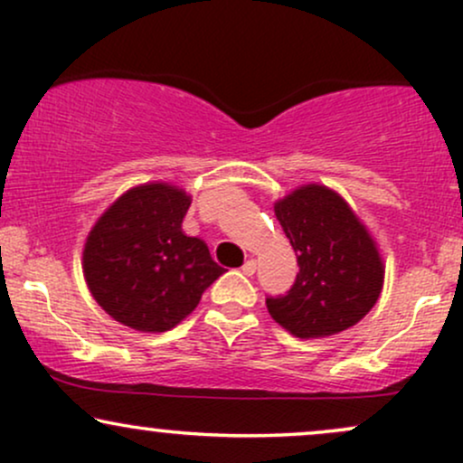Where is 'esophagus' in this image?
I'll use <instances>...</instances> for the list:
<instances>
[{"label":"esophagus","instance_id":"1","mask_svg":"<svg viewBox=\"0 0 463 463\" xmlns=\"http://www.w3.org/2000/svg\"><path fill=\"white\" fill-rule=\"evenodd\" d=\"M243 274L246 276H252L254 272H257V261H254V259H248L246 263H243Z\"/></svg>","mask_w":463,"mask_h":463}]
</instances>
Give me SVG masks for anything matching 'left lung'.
<instances>
[{"label": "left lung", "instance_id": "8db88e82", "mask_svg": "<svg viewBox=\"0 0 463 463\" xmlns=\"http://www.w3.org/2000/svg\"><path fill=\"white\" fill-rule=\"evenodd\" d=\"M300 272L285 296L268 298L269 316L300 339L331 337L368 316L383 289L376 241L337 191L311 183L274 202Z\"/></svg>", "mask_w": 463, "mask_h": 463}]
</instances>
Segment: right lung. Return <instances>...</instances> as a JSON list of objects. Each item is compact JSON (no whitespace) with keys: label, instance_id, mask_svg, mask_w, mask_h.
Listing matches in <instances>:
<instances>
[{"label":"right lung","instance_id":"1","mask_svg":"<svg viewBox=\"0 0 463 463\" xmlns=\"http://www.w3.org/2000/svg\"><path fill=\"white\" fill-rule=\"evenodd\" d=\"M191 195L169 183H146L99 215L82 252L89 291L113 320L141 333H165L198 307L224 274L198 237L183 232Z\"/></svg>","mask_w":463,"mask_h":463}]
</instances>
